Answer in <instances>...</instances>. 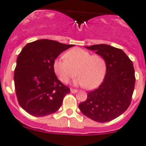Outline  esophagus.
Returning a JSON list of instances; mask_svg holds the SVG:
<instances>
[{
    "instance_id": "1",
    "label": "esophagus",
    "mask_w": 146,
    "mask_h": 146,
    "mask_svg": "<svg viewBox=\"0 0 146 146\" xmlns=\"http://www.w3.org/2000/svg\"><path fill=\"white\" fill-rule=\"evenodd\" d=\"M70 91H71L72 93H76V92H78V90H76V89H70Z\"/></svg>"
}]
</instances>
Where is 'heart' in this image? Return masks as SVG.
I'll use <instances>...</instances> for the list:
<instances>
[{
    "mask_svg": "<svg viewBox=\"0 0 146 146\" xmlns=\"http://www.w3.org/2000/svg\"><path fill=\"white\" fill-rule=\"evenodd\" d=\"M54 71L60 80L67 83L75 74L76 84L86 86L87 89L97 87L105 76L106 64L99 54H92L82 48H74L64 54V57L56 59L53 63Z\"/></svg>",
    "mask_w": 146,
    "mask_h": 146,
    "instance_id": "heart-1",
    "label": "heart"
}]
</instances>
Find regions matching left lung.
Listing matches in <instances>:
<instances>
[{
    "label": "left lung",
    "mask_w": 146,
    "mask_h": 146,
    "mask_svg": "<svg viewBox=\"0 0 146 146\" xmlns=\"http://www.w3.org/2000/svg\"><path fill=\"white\" fill-rule=\"evenodd\" d=\"M102 56L106 73L102 84L88 92L79 104L82 113L95 121H111L125 112L131 102L135 77L133 64L122 50L105 44L86 47Z\"/></svg>",
    "instance_id": "left-lung-1"
}]
</instances>
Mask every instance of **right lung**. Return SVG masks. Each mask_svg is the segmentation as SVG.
Returning a JSON list of instances; mask_svg holds the SVG:
<instances>
[{
    "label": "right lung",
    "instance_id": "right-lung-1",
    "mask_svg": "<svg viewBox=\"0 0 146 146\" xmlns=\"http://www.w3.org/2000/svg\"><path fill=\"white\" fill-rule=\"evenodd\" d=\"M74 44L54 40H38L28 43L17 59L14 82L20 106L34 116H44L57 111L70 89L56 76L54 60Z\"/></svg>",
    "mask_w": 146,
    "mask_h": 146
}]
</instances>
